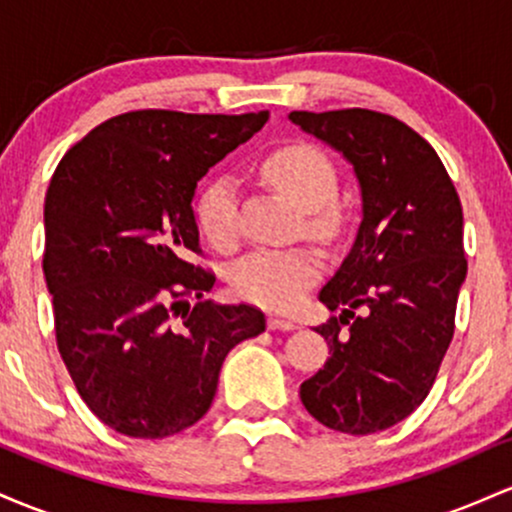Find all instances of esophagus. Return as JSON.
Listing matches in <instances>:
<instances>
[{
    "mask_svg": "<svg viewBox=\"0 0 512 512\" xmlns=\"http://www.w3.org/2000/svg\"><path fill=\"white\" fill-rule=\"evenodd\" d=\"M268 329L271 331H292V329H297V324L295 321H290V319H283V317H268Z\"/></svg>",
    "mask_w": 512,
    "mask_h": 512,
    "instance_id": "obj_1",
    "label": "esophagus"
}]
</instances>
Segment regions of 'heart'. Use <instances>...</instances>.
<instances>
[{"instance_id":"heart-1","label":"heart","mask_w":512,"mask_h":512,"mask_svg":"<svg viewBox=\"0 0 512 512\" xmlns=\"http://www.w3.org/2000/svg\"><path fill=\"white\" fill-rule=\"evenodd\" d=\"M261 176L290 200L297 210L309 212L307 227L314 234L336 232V212L326 208L336 195V169L317 147L295 142L275 149L261 164ZM200 234L217 249L237 241V198L229 179H215L195 203ZM321 273L319 254L309 249L254 251L232 271V287L244 300L273 309H292Z\"/></svg>"}]
</instances>
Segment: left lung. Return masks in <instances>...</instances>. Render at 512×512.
<instances>
[{
	"label": "left lung",
	"instance_id": "1",
	"mask_svg": "<svg viewBox=\"0 0 512 512\" xmlns=\"http://www.w3.org/2000/svg\"><path fill=\"white\" fill-rule=\"evenodd\" d=\"M290 120L353 164L363 198L353 246L319 292L341 309L314 329L331 358L300 399L321 426L380 433L423 404L450 348L467 278L462 203L438 152L394 116L343 108Z\"/></svg>",
	"mask_w": 512,
	"mask_h": 512
}]
</instances>
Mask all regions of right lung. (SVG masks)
Masks as SVG:
<instances>
[{
	"label": "right lung",
	"instance_id": "add662e5",
	"mask_svg": "<svg viewBox=\"0 0 512 512\" xmlns=\"http://www.w3.org/2000/svg\"><path fill=\"white\" fill-rule=\"evenodd\" d=\"M266 120L130 111L79 140L50 179L43 273L57 350L84 404L128 438L198 423L229 350L266 331L261 309L203 300L215 275L191 261L195 186Z\"/></svg>",
	"mask_w": 512,
	"mask_h": 512
}]
</instances>
